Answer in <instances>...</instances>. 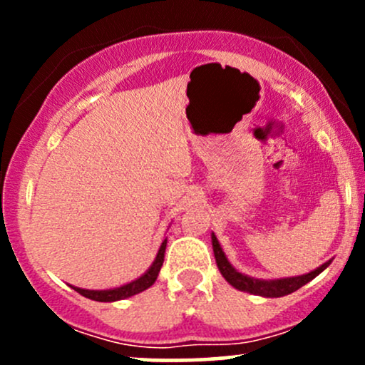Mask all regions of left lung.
<instances>
[{"label":"left lung","mask_w":365,"mask_h":365,"mask_svg":"<svg viewBox=\"0 0 365 365\" xmlns=\"http://www.w3.org/2000/svg\"><path fill=\"white\" fill-rule=\"evenodd\" d=\"M211 238H212V250H215L216 264L217 267H220L221 274L225 276L226 282L232 284V287H235L237 290L249 292V293H254V295H261V297H271V299H273V297L288 295V293H293L295 290H299V288H302L305 283H309L311 279L316 278L317 274L322 273L331 262V261L324 262L321 267L311 271V273L295 276V278L269 279V282H266V279H255V278H250V276L238 273L235 267L228 262V259H226V255L223 250H221V245L220 242H217L215 233H212Z\"/></svg>","instance_id":"obj_1"}]
</instances>
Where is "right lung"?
<instances>
[{
  "mask_svg": "<svg viewBox=\"0 0 365 365\" xmlns=\"http://www.w3.org/2000/svg\"><path fill=\"white\" fill-rule=\"evenodd\" d=\"M165 250H166V238L163 240L161 247H159L156 259H154L153 266L149 267L148 273H144L139 279L135 282L123 284L120 288H113V290H83V288H77L72 287L75 292H78L81 295L87 297V299L96 300V302H115V300H121V299H128V297L137 295V293L148 290L150 284H154L156 282L159 269H161L163 261H165Z\"/></svg>",
  "mask_w": 365,
  "mask_h": 365,
  "instance_id": "obj_1",
  "label": "right lung"
}]
</instances>
